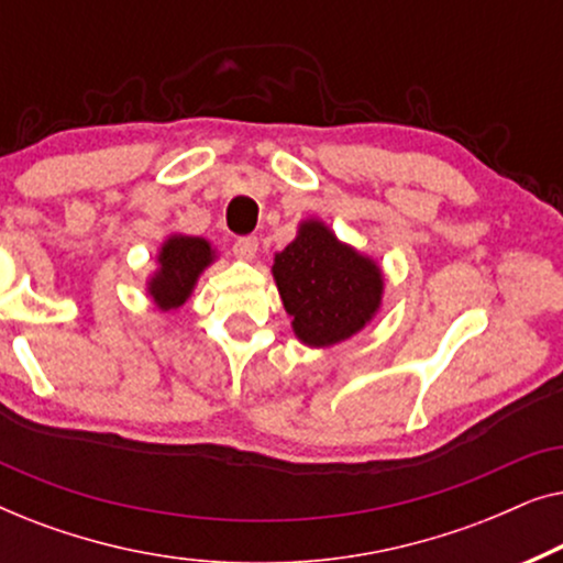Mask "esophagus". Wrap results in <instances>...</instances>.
Returning <instances> with one entry per match:
<instances>
[{"instance_id":"1","label":"esophagus","mask_w":563,"mask_h":563,"mask_svg":"<svg viewBox=\"0 0 563 563\" xmlns=\"http://www.w3.org/2000/svg\"><path fill=\"white\" fill-rule=\"evenodd\" d=\"M233 253H235V258H241V261H253V256L258 253V238L256 235L238 238V241L233 243Z\"/></svg>"}]
</instances>
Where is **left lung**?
Segmentation results:
<instances>
[{
  "label": "left lung",
  "mask_w": 563,
  "mask_h": 563,
  "mask_svg": "<svg viewBox=\"0 0 563 563\" xmlns=\"http://www.w3.org/2000/svg\"><path fill=\"white\" fill-rule=\"evenodd\" d=\"M272 274L291 330L310 349L349 341L382 307V266L322 220L299 222L295 241L274 253Z\"/></svg>",
  "instance_id": "1"
}]
</instances>
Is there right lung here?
<instances>
[{"instance_id":"add662e5","label":"right lung","mask_w":563,"mask_h":563,"mask_svg":"<svg viewBox=\"0 0 563 563\" xmlns=\"http://www.w3.org/2000/svg\"><path fill=\"white\" fill-rule=\"evenodd\" d=\"M158 268L148 276V297L161 312L179 310L195 291L199 276L214 261L210 241L197 235H168L158 249Z\"/></svg>"}]
</instances>
